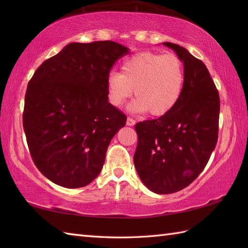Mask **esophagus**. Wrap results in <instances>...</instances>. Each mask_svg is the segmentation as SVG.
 <instances>
[{
	"label": "esophagus",
	"mask_w": 248,
	"mask_h": 248,
	"mask_svg": "<svg viewBox=\"0 0 248 248\" xmlns=\"http://www.w3.org/2000/svg\"><path fill=\"white\" fill-rule=\"evenodd\" d=\"M127 124H128V125H134V124H135V120H134L133 118L128 117V118H127Z\"/></svg>",
	"instance_id": "34e87169"
}]
</instances>
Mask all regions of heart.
<instances>
[{
    "instance_id": "1",
    "label": "heart",
    "mask_w": 248,
    "mask_h": 248,
    "mask_svg": "<svg viewBox=\"0 0 248 248\" xmlns=\"http://www.w3.org/2000/svg\"><path fill=\"white\" fill-rule=\"evenodd\" d=\"M186 72L180 57L173 53L140 52L128 57L121 65L120 73H109L107 89L109 102L121 107L132 96V112L149 110L160 116L170 112L180 99Z\"/></svg>"
}]
</instances>
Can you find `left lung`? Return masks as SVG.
Masks as SVG:
<instances>
[{
    "mask_svg": "<svg viewBox=\"0 0 248 248\" xmlns=\"http://www.w3.org/2000/svg\"><path fill=\"white\" fill-rule=\"evenodd\" d=\"M164 45L183 62L182 94L168 113L135 124L134 165L156 194L181 191L199 176L217 146L219 119V94L207 67L183 46Z\"/></svg>",
    "mask_w": 248,
    "mask_h": 248,
    "instance_id": "1",
    "label": "left lung"
}]
</instances>
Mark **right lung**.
Segmentation results:
<instances>
[{
    "mask_svg": "<svg viewBox=\"0 0 248 248\" xmlns=\"http://www.w3.org/2000/svg\"><path fill=\"white\" fill-rule=\"evenodd\" d=\"M128 49L114 41L72 43L41 64L28 84L23 129L39 171L77 188L101 171L110 140L127 121L108 101L107 80Z\"/></svg>",
    "mask_w": 248,
    "mask_h": 248,
    "instance_id": "1",
    "label": "right lung"
}]
</instances>
